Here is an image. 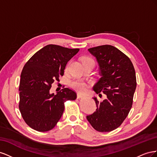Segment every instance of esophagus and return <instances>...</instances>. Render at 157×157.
<instances>
[{
  "mask_svg": "<svg viewBox=\"0 0 157 157\" xmlns=\"http://www.w3.org/2000/svg\"><path fill=\"white\" fill-rule=\"evenodd\" d=\"M77 98H78V99H79V98H82V97H83V94H80V93H77Z\"/></svg>",
  "mask_w": 157,
  "mask_h": 157,
  "instance_id": "obj_1",
  "label": "esophagus"
}]
</instances>
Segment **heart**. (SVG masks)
I'll return each instance as SVG.
<instances>
[{"instance_id": "obj_1", "label": "heart", "mask_w": 157, "mask_h": 157, "mask_svg": "<svg viewBox=\"0 0 157 157\" xmlns=\"http://www.w3.org/2000/svg\"><path fill=\"white\" fill-rule=\"evenodd\" d=\"M82 61L83 64L86 63H88V62L94 63V60L91 58H90V57H87V56L83 57L82 59ZM71 86L73 88H74L75 90H77V91L84 92L86 88V84L81 80H75L71 83Z\"/></svg>"}]
</instances>
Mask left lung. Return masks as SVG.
I'll use <instances>...</instances> for the list:
<instances>
[{
    "instance_id": "obj_1",
    "label": "left lung",
    "mask_w": 157,
    "mask_h": 157,
    "mask_svg": "<svg viewBox=\"0 0 157 157\" xmlns=\"http://www.w3.org/2000/svg\"><path fill=\"white\" fill-rule=\"evenodd\" d=\"M88 51L96 58L100 76L93 90L107 98L102 101L93 98L97 109L86 118L96 130L111 132L121 125L132 108L137 85L135 69L129 58L115 46L102 45Z\"/></svg>"
}]
</instances>
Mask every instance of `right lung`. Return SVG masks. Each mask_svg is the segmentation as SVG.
<instances>
[{"mask_svg": "<svg viewBox=\"0 0 157 157\" xmlns=\"http://www.w3.org/2000/svg\"><path fill=\"white\" fill-rule=\"evenodd\" d=\"M78 51V48L46 45L23 67L19 88V109L23 120L33 129L39 132L52 130L63 115L64 102L77 98V94L68 88L56 94L50 90L52 84L63 75L66 65Z\"/></svg>", "mask_w": 157, "mask_h": 157, "instance_id": "1", "label": "right lung"}]
</instances>
